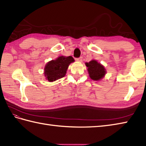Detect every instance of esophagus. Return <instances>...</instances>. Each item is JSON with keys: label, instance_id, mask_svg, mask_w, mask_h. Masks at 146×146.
<instances>
[{"label": "esophagus", "instance_id": "obj_1", "mask_svg": "<svg viewBox=\"0 0 146 146\" xmlns=\"http://www.w3.org/2000/svg\"><path fill=\"white\" fill-rule=\"evenodd\" d=\"M82 59H83V57H80V58H76V60L77 61H78V62H82Z\"/></svg>", "mask_w": 146, "mask_h": 146}]
</instances>
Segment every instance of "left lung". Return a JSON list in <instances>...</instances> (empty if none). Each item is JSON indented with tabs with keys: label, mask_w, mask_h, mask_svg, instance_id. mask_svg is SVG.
I'll use <instances>...</instances> for the list:
<instances>
[{
	"label": "left lung",
	"mask_w": 146,
	"mask_h": 146,
	"mask_svg": "<svg viewBox=\"0 0 146 146\" xmlns=\"http://www.w3.org/2000/svg\"><path fill=\"white\" fill-rule=\"evenodd\" d=\"M88 68L90 77L93 80H99L103 78L106 74L104 67L95 60H92L89 62L85 63Z\"/></svg>",
	"instance_id": "1"
}]
</instances>
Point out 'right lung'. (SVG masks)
<instances>
[{
  "mask_svg": "<svg viewBox=\"0 0 146 146\" xmlns=\"http://www.w3.org/2000/svg\"><path fill=\"white\" fill-rule=\"evenodd\" d=\"M74 62L71 56H60L56 60L49 61L45 67V76L49 82L64 77L71 62Z\"/></svg>",
  "mask_w": 146,
  "mask_h": 146,
  "instance_id": "right-lung-1",
  "label": "right lung"
}]
</instances>
